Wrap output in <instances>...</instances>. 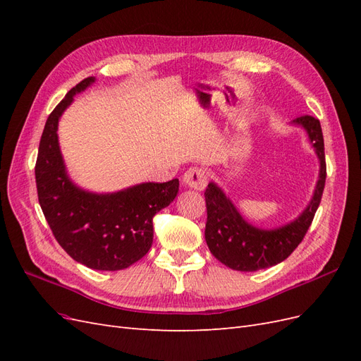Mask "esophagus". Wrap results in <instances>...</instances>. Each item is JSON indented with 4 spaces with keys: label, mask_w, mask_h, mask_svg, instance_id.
I'll use <instances>...</instances> for the list:
<instances>
[{
    "label": "esophagus",
    "mask_w": 361,
    "mask_h": 361,
    "mask_svg": "<svg viewBox=\"0 0 361 361\" xmlns=\"http://www.w3.org/2000/svg\"><path fill=\"white\" fill-rule=\"evenodd\" d=\"M185 187L202 191L207 183V171L202 167H191L183 174Z\"/></svg>",
    "instance_id": "esophagus-1"
}]
</instances>
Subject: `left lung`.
<instances>
[{"label":"left lung","mask_w":361,"mask_h":361,"mask_svg":"<svg viewBox=\"0 0 361 361\" xmlns=\"http://www.w3.org/2000/svg\"><path fill=\"white\" fill-rule=\"evenodd\" d=\"M305 129L310 143L319 158V179L313 197L300 216L277 228H259L251 226L239 214L231 199L216 183L211 182L204 191L207 220L204 239L211 253L226 267L236 271H257L274 267L288 259L300 245L313 221L325 187L326 166L324 137L318 118L301 116L292 122Z\"/></svg>","instance_id":"obj_1"}]
</instances>
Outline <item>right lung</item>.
<instances>
[{
    "instance_id": "right-lung-1",
    "label": "right lung",
    "mask_w": 361,
    "mask_h": 361,
    "mask_svg": "<svg viewBox=\"0 0 361 361\" xmlns=\"http://www.w3.org/2000/svg\"><path fill=\"white\" fill-rule=\"evenodd\" d=\"M94 82L82 80L49 114L36 161L39 203L57 243L80 264L118 271L143 257L154 241V216L179 191V180L146 182L126 190L96 194L69 179L59 145V120L76 93Z\"/></svg>"
}]
</instances>
